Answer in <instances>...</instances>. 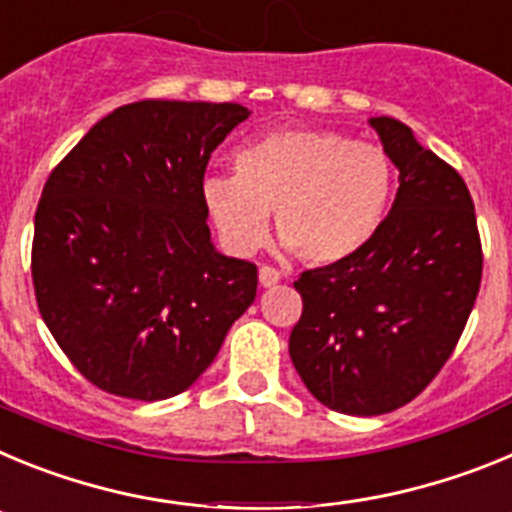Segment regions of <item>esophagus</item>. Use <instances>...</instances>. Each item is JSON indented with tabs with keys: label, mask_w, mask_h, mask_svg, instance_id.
Masks as SVG:
<instances>
[{
	"label": "esophagus",
	"mask_w": 512,
	"mask_h": 512,
	"mask_svg": "<svg viewBox=\"0 0 512 512\" xmlns=\"http://www.w3.org/2000/svg\"><path fill=\"white\" fill-rule=\"evenodd\" d=\"M259 282L261 287H274V284L282 282V271L274 269V266H261L259 269Z\"/></svg>",
	"instance_id": "1"
}]
</instances>
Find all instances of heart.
I'll list each match as a JSON object with an SVG mask.
<instances>
[{"label":"heart","mask_w":512,"mask_h":512,"mask_svg":"<svg viewBox=\"0 0 512 512\" xmlns=\"http://www.w3.org/2000/svg\"><path fill=\"white\" fill-rule=\"evenodd\" d=\"M395 169L372 143L333 130L284 128L235 153V176H210L202 197L233 253L256 251L274 228L305 264H338L382 228Z\"/></svg>","instance_id":"1"}]
</instances>
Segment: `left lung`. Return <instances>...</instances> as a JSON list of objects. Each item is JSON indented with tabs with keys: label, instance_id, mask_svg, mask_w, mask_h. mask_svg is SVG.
I'll return each instance as SVG.
<instances>
[{
	"label": "left lung",
	"instance_id": "8db88e82",
	"mask_svg": "<svg viewBox=\"0 0 512 512\" xmlns=\"http://www.w3.org/2000/svg\"><path fill=\"white\" fill-rule=\"evenodd\" d=\"M400 187L359 253L302 271L289 356L307 390L343 415L408 405L454 354L482 282V241L454 166L392 117H374Z\"/></svg>",
	"mask_w": 512,
	"mask_h": 512
}]
</instances>
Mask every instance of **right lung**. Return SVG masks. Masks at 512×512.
Returning <instances> with one entry per match:
<instances>
[{
    "mask_svg": "<svg viewBox=\"0 0 512 512\" xmlns=\"http://www.w3.org/2000/svg\"><path fill=\"white\" fill-rule=\"evenodd\" d=\"M246 117L235 102L122 104L48 176L35 210V300L97 390L179 395L256 300L259 269L212 248L202 197L212 151Z\"/></svg>",
    "mask_w": 512,
    "mask_h": 512,
    "instance_id": "1",
    "label": "right lung"
}]
</instances>
